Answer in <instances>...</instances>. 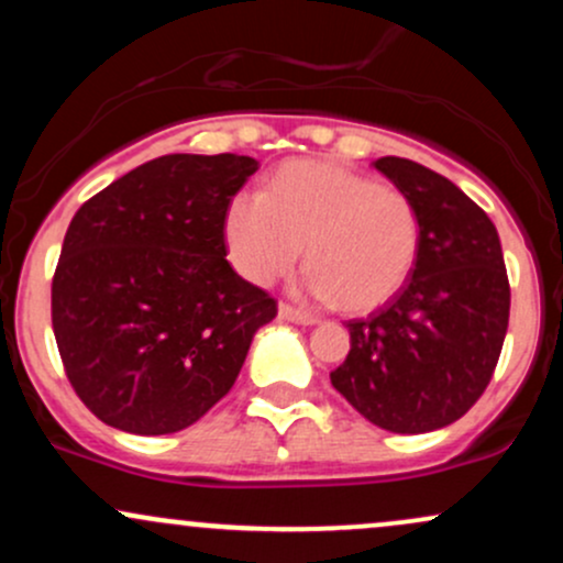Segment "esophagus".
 Wrapping results in <instances>:
<instances>
[{
    "instance_id": "1",
    "label": "esophagus",
    "mask_w": 563,
    "mask_h": 563,
    "mask_svg": "<svg viewBox=\"0 0 563 563\" xmlns=\"http://www.w3.org/2000/svg\"><path fill=\"white\" fill-rule=\"evenodd\" d=\"M277 314H280V320H288V322H299V325H314L318 318L309 312H303V309L294 307V303H280V309H277Z\"/></svg>"
}]
</instances>
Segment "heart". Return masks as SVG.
Segmentation results:
<instances>
[{
  "mask_svg": "<svg viewBox=\"0 0 563 563\" xmlns=\"http://www.w3.org/2000/svg\"><path fill=\"white\" fill-rule=\"evenodd\" d=\"M230 256L267 286L290 273L307 245V288L349 312H367L402 290L421 249L410 196L339 166L294 161L267 192H243L228 214Z\"/></svg>",
  "mask_w": 563,
  "mask_h": 563,
  "instance_id": "heart-1",
  "label": "heart"
}]
</instances>
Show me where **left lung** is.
<instances>
[{"label":"left lung","mask_w":563,"mask_h":563,"mask_svg":"<svg viewBox=\"0 0 563 563\" xmlns=\"http://www.w3.org/2000/svg\"><path fill=\"white\" fill-rule=\"evenodd\" d=\"M373 166L416 203L421 249L394 299L346 322L352 349L331 384L380 429L423 434L466 416L493 380L508 331V273L493 219L461 187L407 158Z\"/></svg>","instance_id":"left-lung-1"}]
</instances>
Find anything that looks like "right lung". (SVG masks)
<instances>
[{
	"label": "right lung",
	"instance_id": "1",
	"mask_svg": "<svg viewBox=\"0 0 563 563\" xmlns=\"http://www.w3.org/2000/svg\"><path fill=\"white\" fill-rule=\"evenodd\" d=\"M256 169L235 153H172L70 219L53 331L70 386L102 423L174 434L232 389L254 333L277 314L224 260L230 203Z\"/></svg>",
	"mask_w": 563,
	"mask_h": 563
}]
</instances>
